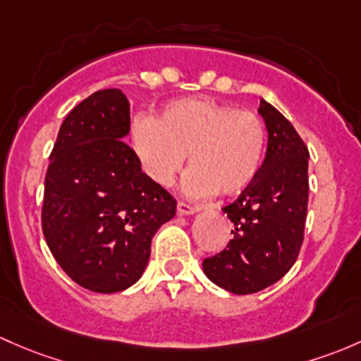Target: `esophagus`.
<instances>
[{"instance_id":"obj_1","label":"esophagus","mask_w":361,"mask_h":361,"mask_svg":"<svg viewBox=\"0 0 361 361\" xmlns=\"http://www.w3.org/2000/svg\"><path fill=\"white\" fill-rule=\"evenodd\" d=\"M176 211H178V214L187 216V214H195V212H199L200 207L199 206H190V204H185V202H178Z\"/></svg>"}]
</instances>
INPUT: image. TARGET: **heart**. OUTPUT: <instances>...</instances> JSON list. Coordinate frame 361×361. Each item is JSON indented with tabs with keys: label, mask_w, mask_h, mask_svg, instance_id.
<instances>
[{
	"label": "heart",
	"mask_w": 361,
	"mask_h": 361,
	"mask_svg": "<svg viewBox=\"0 0 361 361\" xmlns=\"http://www.w3.org/2000/svg\"><path fill=\"white\" fill-rule=\"evenodd\" d=\"M133 149L152 181L169 187L188 155L183 188L190 197L237 195L256 178L267 150V130L256 114L211 98L166 105L157 121L140 117Z\"/></svg>",
	"instance_id": "b5f03b06"
}]
</instances>
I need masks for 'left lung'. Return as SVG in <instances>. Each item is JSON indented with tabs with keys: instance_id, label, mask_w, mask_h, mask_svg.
Listing matches in <instances>:
<instances>
[{
	"instance_id": "8db88e82",
	"label": "left lung",
	"mask_w": 361,
	"mask_h": 361,
	"mask_svg": "<svg viewBox=\"0 0 361 361\" xmlns=\"http://www.w3.org/2000/svg\"><path fill=\"white\" fill-rule=\"evenodd\" d=\"M257 112L268 131L267 155L249 187L223 207L233 238L202 263L212 283L238 295L267 289L290 270L308 211V147L267 100Z\"/></svg>"
}]
</instances>
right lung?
<instances>
[{
	"label": "right lung",
	"mask_w": 361,
	"mask_h": 361,
	"mask_svg": "<svg viewBox=\"0 0 361 361\" xmlns=\"http://www.w3.org/2000/svg\"><path fill=\"white\" fill-rule=\"evenodd\" d=\"M128 135L126 94H90L60 126L44 180L48 247L78 286L100 294L142 279L152 238L176 214V200L143 173Z\"/></svg>",
	"instance_id": "add662e5"
}]
</instances>
